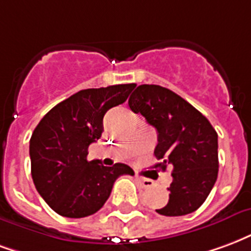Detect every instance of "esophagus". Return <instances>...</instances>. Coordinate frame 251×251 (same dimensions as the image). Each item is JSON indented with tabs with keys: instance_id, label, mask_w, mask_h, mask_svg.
I'll list each match as a JSON object with an SVG mask.
<instances>
[{
	"instance_id": "esophagus-1",
	"label": "esophagus",
	"mask_w": 251,
	"mask_h": 251,
	"mask_svg": "<svg viewBox=\"0 0 251 251\" xmlns=\"http://www.w3.org/2000/svg\"><path fill=\"white\" fill-rule=\"evenodd\" d=\"M135 181L138 182L142 189H148V187H151L154 185V182L151 179H145V178H141V177H135Z\"/></svg>"
}]
</instances>
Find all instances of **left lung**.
I'll return each mask as SVG.
<instances>
[{
  "label": "left lung",
  "mask_w": 251,
  "mask_h": 251,
  "mask_svg": "<svg viewBox=\"0 0 251 251\" xmlns=\"http://www.w3.org/2000/svg\"><path fill=\"white\" fill-rule=\"evenodd\" d=\"M129 106L141 113L158 133L154 149L162 162L172 165L173 182L168 205L157 213L168 217L190 214L205 202L218 176V134L209 120L182 97L159 85H140Z\"/></svg>",
  "instance_id": "left-lung-1"
}]
</instances>
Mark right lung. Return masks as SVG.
<instances>
[{"instance_id": "add662e5", "label": "right lung", "mask_w": 251, "mask_h": 251, "mask_svg": "<svg viewBox=\"0 0 251 251\" xmlns=\"http://www.w3.org/2000/svg\"><path fill=\"white\" fill-rule=\"evenodd\" d=\"M135 83L85 89L59 102L33 131L29 146L37 192L59 215L83 218L101 209L120 176L134 172L125 163L103 166L88 161L89 145L103 131V116L127 100Z\"/></svg>"}]
</instances>
